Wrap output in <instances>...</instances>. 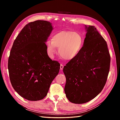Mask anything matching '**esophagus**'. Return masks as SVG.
<instances>
[{
    "label": "esophagus",
    "mask_w": 120,
    "mask_h": 120,
    "mask_svg": "<svg viewBox=\"0 0 120 120\" xmlns=\"http://www.w3.org/2000/svg\"><path fill=\"white\" fill-rule=\"evenodd\" d=\"M63 68H64V65L61 64H60V70H62L63 69Z\"/></svg>",
    "instance_id": "obj_1"
}]
</instances>
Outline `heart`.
<instances>
[{
    "label": "heart",
    "instance_id": "b5f03b06",
    "mask_svg": "<svg viewBox=\"0 0 120 120\" xmlns=\"http://www.w3.org/2000/svg\"><path fill=\"white\" fill-rule=\"evenodd\" d=\"M52 41L46 43L50 55L56 52V47L59 48L61 57L66 60H72L78 55L82 49L83 39L81 35L73 31H62L55 34Z\"/></svg>",
    "mask_w": 120,
    "mask_h": 120
}]
</instances>
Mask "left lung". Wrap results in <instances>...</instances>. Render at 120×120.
Instances as JSON below:
<instances>
[{
  "instance_id": "8db88e82",
  "label": "left lung",
  "mask_w": 120,
  "mask_h": 120,
  "mask_svg": "<svg viewBox=\"0 0 120 120\" xmlns=\"http://www.w3.org/2000/svg\"><path fill=\"white\" fill-rule=\"evenodd\" d=\"M86 27V37L80 52L63 68L65 93L75 104L88 102L102 91L110 70L107 44L93 26Z\"/></svg>"
}]
</instances>
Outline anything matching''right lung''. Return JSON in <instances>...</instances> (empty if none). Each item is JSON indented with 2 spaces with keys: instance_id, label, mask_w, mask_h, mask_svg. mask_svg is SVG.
Instances as JSON below:
<instances>
[{
  "instance_id": "obj_1",
  "label": "right lung",
  "mask_w": 120,
  "mask_h": 120,
  "mask_svg": "<svg viewBox=\"0 0 120 120\" xmlns=\"http://www.w3.org/2000/svg\"><path fill=\"white\" fill-rule=\"evenodd\" d=\"M53 28L38 20L27 24L14 40L8 59L10 80L15 91L31 101L47 95L60 64L48 56L45 42Z\"/></svg>"
}]
</instances>
